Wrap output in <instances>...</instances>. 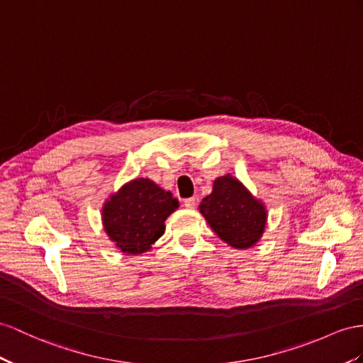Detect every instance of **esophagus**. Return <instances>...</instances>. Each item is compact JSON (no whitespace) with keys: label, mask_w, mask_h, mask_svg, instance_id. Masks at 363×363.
Wrapping results in <instances>:
<instances>
[{"label":"esophagus","mask_w":363,"mask_h":363,"mask_svg":"<svg viewBox=\"0 0 363 363\" xmlns=\"http://www.w3.org/2000/svg\"><path fill=\"white\" fill-rule=\"evenodd\" d=\"M194 206H196V199H194V198L184 199V207L185 208H194Z\"/></svg>","instance_id":"esophagus-1"}]
</instances>
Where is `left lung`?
Segmentation results:
<instances>
[{
	"instance_id": "8db88e82",
	"label": "left lung",
	"mask_w": 363,
	"mask_h": 363,
	"mask_svg": "<svg viewBox=\"0 0 363 363\" xmlns=\"http://www.w3.org/2000/svg\"><path fill=\"white\" fill-rule=\"evenodd\" d=\"M199 210L213 231L233 248H248L261 239L267 211L233 176H222L213 191L202 199Z\"/></svg>"
}]
</instances>
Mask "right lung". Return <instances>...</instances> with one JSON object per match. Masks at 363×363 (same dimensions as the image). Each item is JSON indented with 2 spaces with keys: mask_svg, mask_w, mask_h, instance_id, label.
I'll use <instances>...</instances> for the list:
<instances>
[{
  "mask_svg": "<svg viewBox=\"0 0 363 363\" xmlns=\"http://www.w3.org/2000/svg\"><path fill=\"white\" fill-rule=\"evenodd\" d=\"M178 207L170 191L139 178L111 194L102 208V224L121 252L141 255L162 236L165 219Z\"/></svg>",
  "mask_w": 363,
  "mask_h": 363,
  "instance_id": "add662e5",
  "label": "right lung"
}]
</instances>
